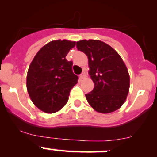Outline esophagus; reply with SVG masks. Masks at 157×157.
Returning <instances> with one entry per match:
<instances>
[{"label": "esophagus", "mask_w": 157, "mask_h": 157, "mask_svg": "<svg viewBox=\"0 0 157 157\" xmlns=\"http://www.w3.org/2000/svg\"><path fill=\"white\" fill-rule=\"evenodd\" d=\"M86 72L85 71H83L81 74H80V79H84L86 77Z\"/></svg>", "instance_id": "34e87169"}]
</instances>
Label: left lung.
I'll return each instance as SVG.
<instances>
[{
    "instance_id": "8db88e82",
    "label": "left lung",
    "mask_w": 157,
    "mask_h": 157,
    "mask_svg": "<svg viewBox=\"0 0 157 157\" xmlns=\"http://www.w3.org/2000/svg\"><path fill=\"white\" fill-rule=\"evenodd\" d=\"M77 48L88 57L90 77L94 88L86 94V100L100 113L115 112L126 100L130 87L128 71L118 52L99 40L77 42Z\"/></svg>"
}]
</instances>
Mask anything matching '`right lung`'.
I'll use <instances>...</instances> for the list:
<instances>
[{
    "label": "right lung",
    "instance_id": "obj_1",
    "mask_svg": "<svg viewBox=\"0 0 157 157\" xmlns=\"http://www.w3.org/2000/svg\"><path fill=\"white\" fill-rule=\"evenodd\" d=\"M76 45L68 40H55L44 45L28 70L26 88L32 102L46 113H54L68 101L78 77L73 73L72 61L66 55Z\"/></svg>",
    "mask_w": 157,
    "mask_h": 157
}]
</instances>
